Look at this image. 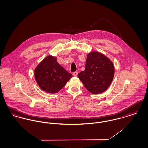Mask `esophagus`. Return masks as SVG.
<instances>
[{
    "label": "esophagus",
    "mask_w": 148,
    "mask_h": 148,
    "mask_svg": "<svg viewBox=\"0 0 148 148\" xmlns=\"http://www.w3.org/2000/svg\"><path fill=\"white\" fill-rule=\"evenodd\" d=\"M78 71H75V72H74L73 73V75L74 76H75V77H77V75H78Z\"/></svg>",
    "instance_id": "1"
}]
</instances>
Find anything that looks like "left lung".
I'll return each instance as SVG.
<instances>
[{
	"mask_svg": "<svg viewBox=\"0 0 148 148\" xmlns=\"http://www.w3.org/2000/svg\"><path fill=\"white\" fill-rule=\"evenodd\" d=\"M114 73V66L110 59L99 52L92 51L87 56L85 70L78 74V77L87 90L97 94L108 88Z\"/></svg>",
	"mask_w": 148,
	"mask_h": 148,
	"instance_id": "1",
	"label": "left lung"
}]
</instances>
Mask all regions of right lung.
Masks as SVG:
<instances>
[{"mask_svg": "<svg viewBox=\"0 0 148 148\" xmlns=\"http://www.w3.org/2000/svg\"><path fill=\"white\" fill-rule=\"evenodd\" d=\"M34 77L37 84L43 91L54 94L65 86L72 75L57 62L56 57L49 56L36 67Z\"/></svg>", "mask_w": 148, "mask_h": 148, "instance_id": "obj_1", "label": "right lung"}]
</instances>
